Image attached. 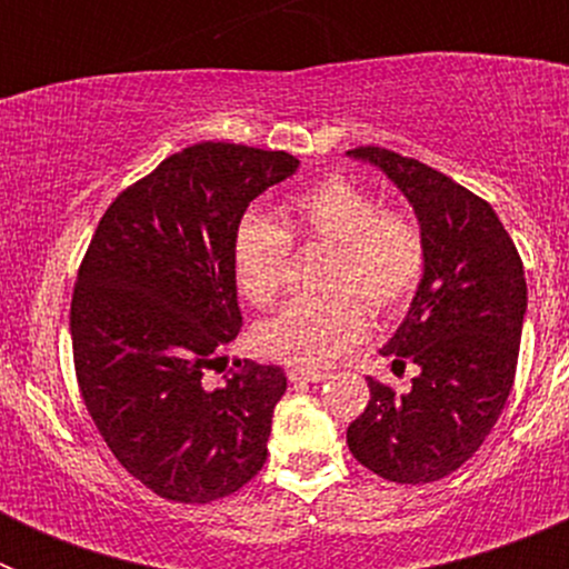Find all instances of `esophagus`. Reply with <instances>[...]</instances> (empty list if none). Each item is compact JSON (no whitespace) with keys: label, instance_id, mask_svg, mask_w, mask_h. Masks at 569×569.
Returning <instances> with one entry per match:
<instances>
[{"label":"esophagus","instance_id":"esophagus-1","mask_svg":"<svg viewBox=\"0 0 569 569\" xmlns=\"http://www.w3.org/2000/svg\"><path fill=\"white\" fill-rule=\"evenodd\" d=\"M288 379L293 381V385H313V381L328 379V373H321V370H290Z\"/></svg>","mask_w":569,"mask_h":569}]
</instances>
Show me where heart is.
Listing matches in <instances>:
<instances>
[{
  "label": "heart",
  "mask_w": 569,
  "mask_h": 569,
  "mask_svg": "<svg viewBox=\"0 0 569 569\" xmlns=\"http://www.w3.org/2000/svg\"><path fill=\"white\" fill-rule=\"evenodd\" d=\"M290 241H328L321 288L293 299L256 330L270 359L308 370L333 365L367 333L373 313L401 308L425 276V236L413 219L379 210L373 193L347 179H325L279 208V224L244 213L233 230L230 261L236 288L253 308H268L284 284Z\"/></svg>",
  "instance_id": "obj_1"
}]
</instances>
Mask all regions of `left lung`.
<instances>
[{
	"label": "left lung",
	"instance_id": "8db88e82",
	"mask_svg": "<svg viewBox=\"0 0 569 569\" xmlns=\"http://www.w3.org/2000/svg\"><path fill=\"white\" fill-rule=\"evenodd\" d=\"M347 156L405 193L425 236V276L381 347L401 370L413 361L419 376L401 396L370 379L347 447L381 479L427 485L459 470L505 410L527 313L525 268L496 210L450 176L385 148Z\"/></svg>",
	"mask_w": 569,
	"mask_h": 569
}]
</instances>
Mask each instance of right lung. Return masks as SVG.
Segmentation results:
<instances>
[{"mask_svg":"<svg viewBox=\"0 0 569 569\" xmlns=\"http://www.w3.org/2000/svg\"><path fill=\"white\" fill-rule=\"evenodd\" d=\"M296 170L284 150H179L116 196L82 259L70 339L84 407L119 465L168 501L224 499L268 459L284 370L244 365L219 387L204 373L241 330L236 224Z\"/></svg>","mask_w":569,"mask_h":569,"instance_id":"right-lung-1","label":"right lung"}]
</instances>
